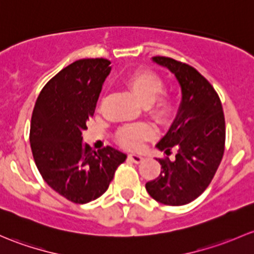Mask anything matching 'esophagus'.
<instances>
[{"label":"esophagus","mask_w":254,"mask_h":254,"mask_svg":"<svg viewBox=\"0 0 254 254\" xmlns=\"http://www.w3.org/2000/svg\"><path fill=\"white\" fill-rule=\"evenodd\" d=\"M128 158H129V160L133 161L134 164H139L144 160V158H143L142 155H139V154H129Z\"/></svg>","instance_id":"obj_1"}]
</instances>
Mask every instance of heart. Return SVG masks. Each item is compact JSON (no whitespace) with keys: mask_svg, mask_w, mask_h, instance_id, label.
Instances as JSON below:
<instances>
[{"mask_svg":"<svg viewBox=\"0 0 254 254\" xmlns=\"http://www.w3.org/2000/svg\"><path fill=\"white\" fill-rule=\"evenodd\" d=\"M125 85L130 95L146 108L154 121L165 124L174 114V100L170 95L160 94L164 89V80L159 74L149 69H137L130 73L125 80ZM154 135L149 126L125 127L117 133L120 144L127 149L140 148L142 143Z\"/></svg>","mask_w":254,"mask_h":254,"instance_id":"obj_1","label":"heart"}]
</instances>
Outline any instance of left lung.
Instances as JSON below:
<instances>
[{"label": "left lung", "instance_id": "left-lung-1", "mask_svg": "<svg viewBox=\"0 0 254 254\" xmlns=\"http://www.w3.org/2000/svg\"><path fill=\"white\" fill-rule=\"evenodd\" d=\"M153 62L174 73L181 87V104L156 148L175 160L159 159V177L145 184L151 198L166 205H185L199 197L213 180L225 148V117L218 94L193 67L169 57Z\"/></svg>", "mask_w": 254, "mask_h": 254}]
</instances>
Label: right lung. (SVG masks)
I'll return each mask as SVG.
<instances>
[{"instance_id": "1", "label": "right lung", "mask_w": 254, "mask_h": 254, "mask_svg": "<svg viewBox=\"0 0 254 254\" xmlns=\"http://www.w3.org/2000/svg\"><path fill=\"white\" fill-rule=\"evenodd\" d=\"M110 64L84 59L60 70L40 91L31 115L29 139L39 172L55 192L77 204L103 195L127 158L112 146L95 151L82 143Z\"/></svg>"}]
</instances>
